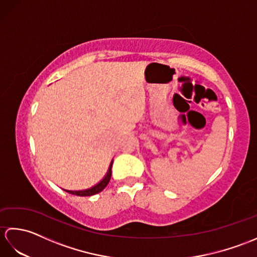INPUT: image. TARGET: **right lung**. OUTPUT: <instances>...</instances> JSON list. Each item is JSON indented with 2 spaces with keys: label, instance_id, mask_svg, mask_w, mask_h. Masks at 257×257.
I'll return each mask as SVG.
<instances>
[{
  "label": "right lung",
  "instance_id": "add662e5",
  "mask_svg": "<svg viewBox=\"0 0 257 257\" xmlns=\"http://www.w3.org/2000/svg\"><path fill=\"white\" fill-rule=\"evenodd\" d=\"M112 162H113V160H111L110 165H109L106 176L103 177L97 184H95L94 187H91L89 189H86V190H79V191H72V190H65V191H66V192H68V193H70V194H75V195H78V196H89V195H94V194L101 192V191L107 187V184L109 183V181H110Z\"/></svg>",
  "mask_w": 257,
  "mask_h": 257
}]
</instances>
